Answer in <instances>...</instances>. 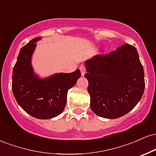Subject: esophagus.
Returning <instances> with one entry per match:
<instances>
[{
    "label": "esophagus",
    "mask_w": 156,
    "mask_h": 156,
    "mask_svg": "<svg viewBox=\"0 0 156 156\" xmlns=\"http://www.w3.org/2000/svg\"><path fill=\"white\" fill-rule=\"evenodd\" d=\"M80 73H81V76H84V75H85V67H83V66H80Z\"/></svg>",
    "instance_id": "1"
}]
</instances>
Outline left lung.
I'll use <instances>...</instances> for the list:
<instances>
[{"mask_svg": "<svg viewBox=\"0 0 156 156\" xmlns=\"http://www.w3.org/2000/svg\"><path fill=\"white\" fill-rule=\"evenodd\" d=\"M90 107L99 117H121L140 101L144 90V69L136 48L125 44L105 55L84 62Z\"/></svg>", "mask_w": 156, "mask_h": 156, "instance_id": "8db88e82", "label": "left lung"}]
</instances>
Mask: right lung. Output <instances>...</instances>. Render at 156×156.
<instances>
[{"label":"right lung","mask_w":156,"mask_h":156,"mask_svg":"<svg viewBox=\"0 0 156 156\" xmlns=\"http://www.w3.org/2000/svg\"><path fill=\"white\" fill-rule=\"evenodd\" d=\"M36 37L21 48L12 73V92L20 106L37 119H51L63 112L67 92L80 77L77 69L71 73H55L41 78L32 67L31 58L37 47Z\"/></svg>","instance_id":"add662e5"}]
</instances>
